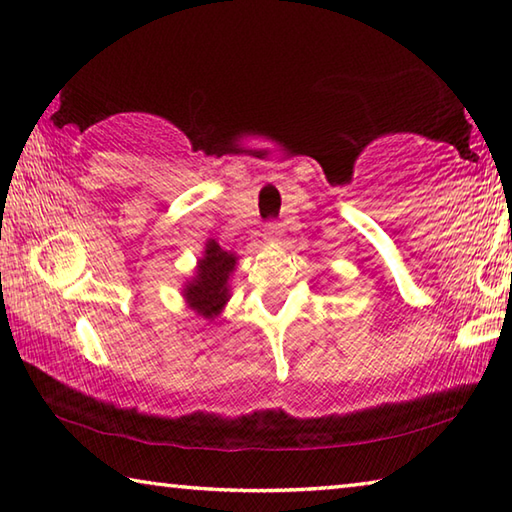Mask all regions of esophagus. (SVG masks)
I'll use <instances>...</instances> for the list:
<instances>
[{
  "label": "esophagus",
  "mask_w": 512,
  "mask_h": 512,
  "mask_svg": "<svg viewBox=\"0 0 512 512\" xmlns=\"http://www.w3.org/2000/svg\"><path fill=\"white\" fill-rule=\"evenodd\" d=\"M283 234V229H281V223H276V220H269V223H265V238L267 240H276L278 236Z\"/></svg>",
  "instance_id": "34e87169"
}]
</instances>
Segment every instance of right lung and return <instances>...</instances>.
<instances>
[{"label": "right lung", "mask_w": 512, "mask_h": 512, "mask_svg": "<svg viewBox=\"0 0 512 512\" xmlns=\"http://www.w3.org/2000/svg\"><path fill=\"white\" fill-rule=\"evenodd\" d=\"M234 265L236 256L220 249L216 240H209L205 258L198 265V276L185 289L189 307H194L205 318H214L216 314H220L229 298L227 281L229 274L234 272Z\"/></svg>", "instance_id": "obj_1"}]
</instances>
